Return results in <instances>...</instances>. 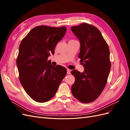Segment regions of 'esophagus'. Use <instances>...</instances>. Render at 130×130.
Returning <instances> with one entry per match:
<instances>
[{
	"label": "esophagus",
	"instance_id": "34e87169",
	"mask_svg": "<svg viewBox=\"0 0 130 130\" xmlns=\"http://www.w3.org/2000/svg\"><path fill=\"white\" fill-rule=\"evenodd\" d=\"M70 72H71V70H70V69H67V74H70Z\"/></svg>",
	"mask_w": 130,
	"mask_h": 130
}]
</instances>
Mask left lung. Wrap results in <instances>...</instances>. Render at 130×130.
<instances>
[{
  "label": "left lung",
  "mask_w": 130,
  "mask_h": 130,
  "mask_svg": "<svg viewBox=\"0 0 130 130\" xmlns=\"http://www.w3.org/2000/svg\"><path fill=\"white\" fill-rule=\"evenodd\" d=\"M80 42L78 58L85 68L83 73L73 70L75 81L72 86L73 96L83 103L95 100L107 84L111 63L107 43L99 29L83 23L71 27Z\"/></svg>",
  "instance_id": "8db88e82"
}]
</instances>
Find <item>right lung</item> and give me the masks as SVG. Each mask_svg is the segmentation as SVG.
Here are the masks:
<instances>
[{"mask_svg":"<svg viewBox=\"0 0 130 130\" xmlns=\"http://www.w3.org/2000/svg\"><path fill=\"white\" fill-rule=\"evenodd\" d=\"M66 30V26H38L19 45L16 61L19 79L26 93L38 103L48 101L55 95L67 73L64 67L53 66L48 60Z\"/></svg>","mask_w":130,"mask_h":130,"instance_id":"1","label":"right lung"}]
</instances>
